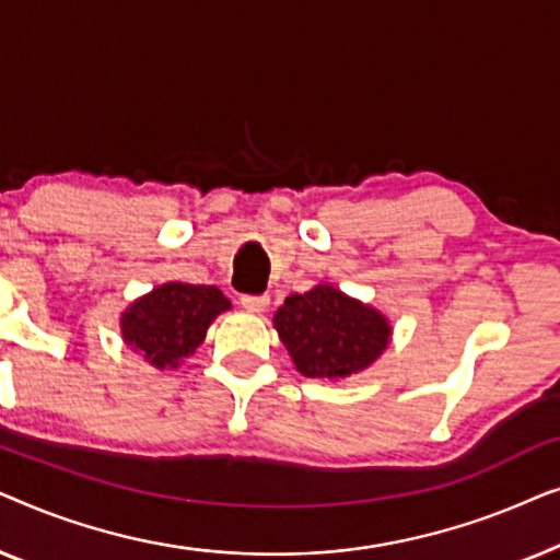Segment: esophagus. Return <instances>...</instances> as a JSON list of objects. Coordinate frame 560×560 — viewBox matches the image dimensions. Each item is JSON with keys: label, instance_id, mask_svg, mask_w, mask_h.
Masks as SVG:
<instances>
[{"label": "esophagus", "instance_id": "34e87169", "mask_svg": "<svg viewBox=\"0 0 560 560\" xmlns=\"http://www.w3.org/2000/svg\"><path fill=\"white\" fill-rule=\"evenodd\" d=\"M242 308L249 313H265L270 308V295H242Z\"/></svg>", "mask_w": 560, "mask_h": 560}]
</instances>
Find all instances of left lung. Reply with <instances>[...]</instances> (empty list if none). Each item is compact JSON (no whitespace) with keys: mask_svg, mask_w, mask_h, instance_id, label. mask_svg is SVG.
<instances>
[{"mask_svg":"<svg viewBox=\"0 0 560 560\" xmlns=\"http://www.w3.org/2000/svg\"><path fill=\"white\" fill-rule=\"evenodd\" d=\"M272 324L295 370L311 380L336 382L364 372L393 341L385 313L328 282L285 298Z\"/></svg>","mask_w":560,"mask_h":560,"instance_id":"1","label":"left lung"}]
</instances>
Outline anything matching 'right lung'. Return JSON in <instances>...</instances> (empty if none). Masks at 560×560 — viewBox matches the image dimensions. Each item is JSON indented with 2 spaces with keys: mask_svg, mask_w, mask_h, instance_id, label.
<instances>
[{
  "mask_svg": "<svg viewBox=\"0 0 560 560\" xmlns=\"http://www.w3.org/2000/svg\"><path fill=\"white\" fill-rule=\"evenodd\" d=\"M229 308L232 301L217 285L171 280L121 311V339L155 370H178L201 347L217 316Z\"/></svg>",
  "mask_w": 560,
  "mask_h": 560,
  "instance_id": "right-lung-1",
  "label": "right lung"
}]
</instances>
